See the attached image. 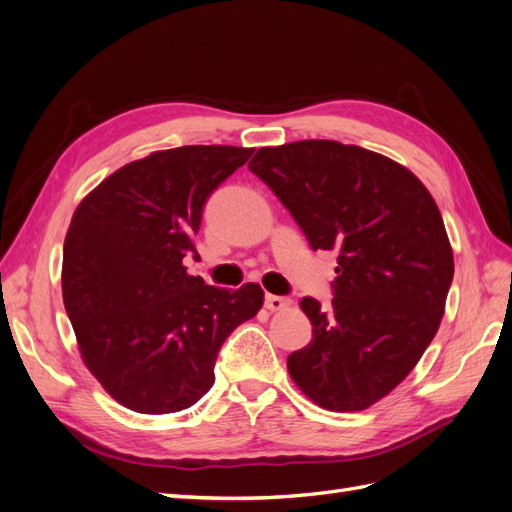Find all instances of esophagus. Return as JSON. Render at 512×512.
<instances>
[{"label": "esophagus", "mask_w": 512, "mask_h": 512, "mask_svg": "<svg viewBox=\"0 0 512 512\" xmlns=\"http://www.w3.org/2000/svg\"><path fill=\"white\" fill-rule=\"evenodd\" d=\"M288 305H290L288 297H277V294H267L265 297V307L271 309V312H280V309H284Z\"/></svg>", "instance_id": "esophagus-1"}]
</instances>
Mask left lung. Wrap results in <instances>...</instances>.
<instances>
[{"mask_svg":"<svg viewBox=\"0 0 512 512\" xmlns=\"http://www.w3.org/2000/svg\"><path fill=\"white\" fill-rule=\"evenodd\" d=\"M247 168L312 250H337L331 305L301 299L312 342L288 356L290 376L322 408L365 410L410 374L444 316L455 267L436 200L408 168L337 141L262 147Z\"/></svg>","mask_w":512,"mask_h":512,"instance_id":"8db88e82","label":"left lung"}]
</instances>
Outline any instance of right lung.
Here are the masks:
<instances>
[{
	"instance_id": "1",
	"label": "right lung",
	"mask_w": 512,
	"mask_h": 512,
	"mask_svg": "<svg viewBox=\"0 0 512 512\" xmlns=\"http://www.w3.org/2000/svg\"><path fill=\"white\" fill-rule=\"evenodd\" d=\"M254 149L156 151L106 177L76 207L61 288L83 361L106 393L141 414L194 406L215 382L226 337L262 307L258 284L207 286L183 260L207 198Z\"/></svg>"
}]
</instances>
